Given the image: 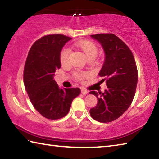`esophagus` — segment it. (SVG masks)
<instances>
[{"mask_svg": "<svg viewBox=\"0 0 159 159\" xmlns=\"http://www.w3.org/2000/svg\"><path fill=\"white\" fill-rule=\"evenodd\" d=\"M81 93L83 94V95H87V94L88 93V91L85 89V88H82L81 89Z\"/></svg>", "mask_w": 159, "mask_h": 159, "instance_id": "obj_1", "label": "esophagus"}]
</instances>
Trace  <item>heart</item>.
Segmentation results:
<instances>
[{"mask_svg":"<svg viewBox=\"0 0 159 159\" xmlns=\"http://www.w3.org/2000/svg\"><path fill=\"white\" fill-rule=\"evenodd\" d=\"M74 47L77 48L78 50L84 54L85 57L90 60H92L95 59V57L98 55V48L95 43L89 41V40H81V41H79L74 43ZM69 55L70 52L68 49L64 48L60 53V61L62 65H66L69 63ZM75 77L76 78L77 80H82L85 79L86 77H88V74L87 72L83 71H79L76 72L74 74Z\"/></svg>","mask_w":159,"mask_h":159,"instance_id":"obj_1","label":"heart"}]
</instances>
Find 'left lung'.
Returning <instances> with one entry per match:
<instances>
[{"label": "left lung", "instance_id": "8db88e82", "mask_svg": "<svg viewBox=\"0 0 159 159\" xmlns=\"http://www.w3.org/2000/svg\"><path fill=\"white\" fill-rule=\"evenodd\" d=\"M103 48L105 60L99 73L106 80L104 93L90 91L98 98V104L90 110L93 119L109 123L119 118L133 102L138 74L134 56L127 45L113 34L91 35Z\"/></svg>", "mask_w": 159, "mask_h": 159}]
</instances>
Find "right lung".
Returning a JSON list of instances; mask_svg holds the SVG:
<instances>
[{
    "instance_id": "1",
    "label": "right lung",
    "mask_w": 159,
    "mask_h": 159,
    "mask_svg": "<svg viewBox=\"0 0 159 159\" xmlns=\"http://www.w3.org/2000/svg\"><path fill=\"white\" fill-rule=\"evenodd\" d=\"M71 38L61 34L48 35L32 45L24 69V83L30 101L43 116L56 120L68 114L79 88H60L54 80L60 69V53Z\"/></svg>"
}]
</instances>
